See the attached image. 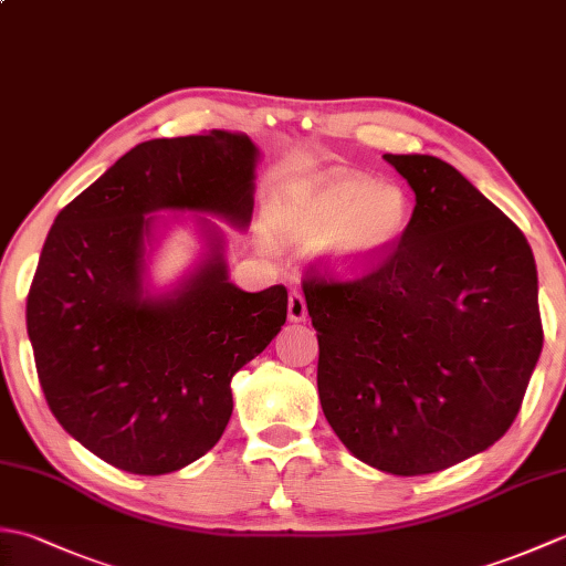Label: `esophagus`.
Returning a JSON list of instances; mask_svg holds the SVG:
<instances>
[{
    "instance_id": "34e87169",
    "label": "esophagus",
    "mask_w": 566,
    "mask_h": 566,
    "mask_svg": "<svg viewBox=\"0 0 566 566\" xmlns=\"http://www.w3.org/2000/svg\"><path fill=\"white\" fill-rule=\"evenodd\" d=\"M286 316H290L292 323L306 321V302H304L302 292L294 290V292L290 294V304H286Z\"/></svg>"
}]
</instances>
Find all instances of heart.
I'll list each match as a JSON object with an SVG mask.
<instances>
[{
    "instance_id": "obj_1",
    "label": "heart",
    "mask_w": 566,
    "mask_h": 566,
    "mask_svg": "<svg viewBox=\"0 0 566 566\" xmlns=\"http://www.w3.org/2000/svg\"><path fill=\"white\" fill-rule=\"evenodd\" d=\"M282 233L316 243L343 270H365L394 255L413 221V203L396 185L338 175L302 182L272 201Z\"/></svg>"
}]
</instances>
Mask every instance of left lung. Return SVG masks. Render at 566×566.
<instances>
[{"instance_id": "8db88e82", "label": "left lung", "mask_w": 566, "mask_h": 566, "mask_svg": "<svg viewBox=\"0 0 566 566\" xmlns=\"http://www.w3.org/2000/svg\"><path fill=\"white\" fill-rule=\"evenodd\" d=\"M416 195L394 255L359 280H306L318 396L359 462L396 476L489 450L543 353L537 270L521 228L432 155H384Z\"/></svg>"}]
</instances>
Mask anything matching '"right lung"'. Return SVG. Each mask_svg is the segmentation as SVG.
<instances>
[{
  "label": "right lung",
  "instance_id": "right-lung-1",
  "mask_svg": "<svg viewBox=\"0 0 566 566\" xmlns=\"http://www.w3.org/2000/svg\"><path fill=\"white\" fill-rule=\"evenodd\" d=\"M258 163L235 130L146 140L45 238L27 302L41 389L57 423L124 472L170 474L207 454L231 420L233 375L284 326V286L228 280L226 233L208 219L248 231ZM175 224L192 226L200 252L160 287L151 258Z\"/></svg>",
  "mask_w": 566,
  "mask_h": 566
}]
</instances>
